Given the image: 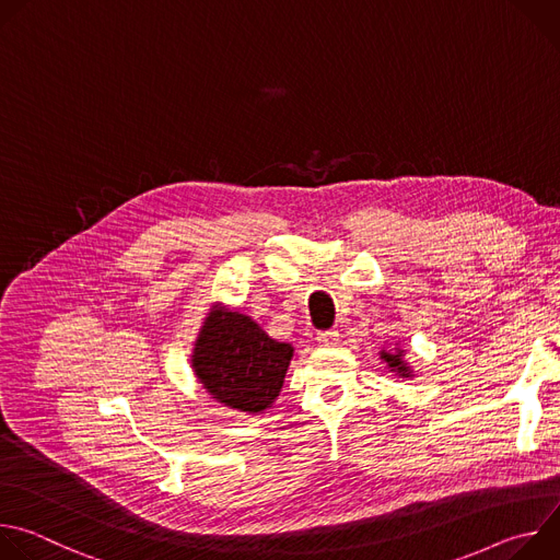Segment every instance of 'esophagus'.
I'll return each instance as SVG.
<instances>
[{"label":"esophagus","instance_id":"obj_1","mask_svg":"<svg viewBox=\"0 0 560 560\" xmlns=\"http://www.w3.org/2000/svg\"><path fill=\"white\" fill-rule=\"evenodd\" d=\"M316 341L324 348H335L341 341V337L337 330H324V332H316Z\"/></svg>","mask_w":560,"mask_h":560}]
</instances>
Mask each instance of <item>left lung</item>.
<instances>
[{"mask_svg":"<svg viewBox=\"0 0 560 560\" xmlns=\"http://www.w3.org/2000/svg\"><path fill=\"white\" fill-rule=\"evenodd\" d=\"M381 359L387 363L389 372L398 374V376H412V370L410 365L404 361V350H394V352H387V350H381Z\"/></svg>","mask_w":560,"mask_h":560,"instance_id":"8db88e82","label":"left lung"}]
</instances>
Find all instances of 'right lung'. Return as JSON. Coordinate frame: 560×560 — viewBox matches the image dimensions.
I'll use <instances>...</instances> for the list:
<instances>
[{
	"label": "right lung",
	"instance_id": "right-lung-1",
	"mask_svg": "<svg viewBox=\"0 0 560 560\" xmlns=\"http://www.w3.org/2000/svg\"><path fill=\"white\" fill-rule=\"evenodd\" d=\"M294 348L270 339L250 316L212 305L192 348V370L214 401L259 415L281 392Z\"/></svg>",
	"mask_w": 560,
	"mask_h": 560
}]
</instances>
